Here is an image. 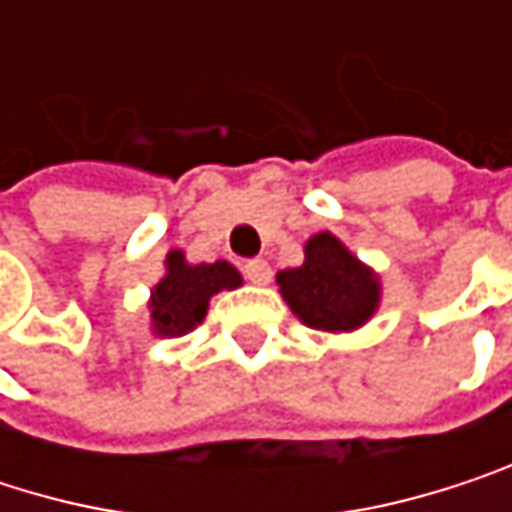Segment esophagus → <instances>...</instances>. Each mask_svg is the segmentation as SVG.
Instances as JSON below:
<instances>
[{
    "mask_svg": "<svg viewBox=\"0 0 512 512\" xmlns=\"http://www.w3.org/2000/svg\"><path fill=\"white\" fill-rule=\"evenodd\" d=\"M243 275H246L252 284H269V281H272V269H269L266 260H246Z\"/></svg>",
    "mask_w": 512,
    "mask_h": 512,
    "instance_id": "1",
    "label": "esophagus"
}]
</instances>
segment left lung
Here are the masks:
<instances>
[{"mask_svg": "<svg viewBox=\"0 0 512 512\" xmlns=\"http://www.w3.org/2000/svg\"><path fill=\"white\" fill-rule=\"evenodd\" d=\"M290 311L320 332H353L364 326L382 296L379 275L364 266L335 234L320 231L305 243V260L275 275Z\"/></svg>", "mask_w": 512, "mask_h": 512, "instance_id": "obj_1", "label": "left lung"}]
</instances>
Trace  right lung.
Instances as JSON below:
<instances>
[{
    "mask_svg": "<svg viewBox=\"0 0 512 512\" xmlns=\"http://www.w3.org/2000/svg\"><path fill=\"white\" fill-rule=\"evenodd\" d=\"M243 275L228 263H189L183 252L165 255V275L151 290V326L159 338H180L192 332L204 317L207 305L219 290H234Z\"/></svg>",
    "mask_w": 512,
    "mask_h": 512,
    "instance_id": "add662e5",
    "label": "right lung"
}]
</instances>
